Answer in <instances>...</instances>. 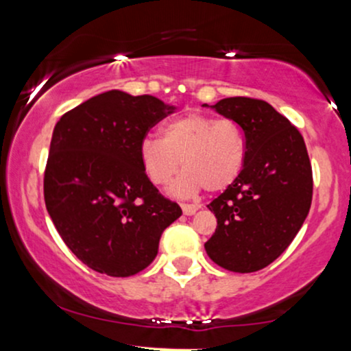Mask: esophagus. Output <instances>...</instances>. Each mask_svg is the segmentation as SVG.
Segmentation results:
<instances>
[{"label": "esophagus", "mask_w": 351, "mask_h": 351, "mask_svg": "<svg viewBox=\"0 0 351 351\" xmlns=\"http://www.w3.org/2000/svg\"><path fill=\"white\" fill-rule=\"evenodd\" d=\"M181 209H183V215L193 216L196 211H198L199 206L198 204H181Z\"/></svg>", "instance_id": "obj_1"}]
</instances>
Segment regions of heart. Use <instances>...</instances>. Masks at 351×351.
I'll return each mask as SVG.
<instances>
[{"instance_id":"heart-1","label":"heart","mask_w":351,"mask_h":351,"mask_svg":"<svg viewBox=\"0 0 351 351\" xmlns=\"http://www.w3.org/2000/svg\"><path fill=\"white\" fill-rule=\"evenodd\" d=\"M138 158L147 178L156 186L170 183L183 165L184 173L170 188L175 196H191L203 188L223 191L241 175L245 140L232 120L186 114L163 125L162 140L145 138Z\"/></svg>"}]
</instances>
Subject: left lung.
I'll return each mask as SVG.
<instances>
[{"mask_svg":"<svg viewBox=\"0 0 351 351\" xmlns=\"http://www.w3.org/2000/svg\"><path fill=\"white\" fill-rule=\"evenodd\" d=\"M211 108L243 128L245 160L234 183L208 204L217 226L204 249L228 271H261L289 247L308 215L307 148L300 132L264 100L228 97Z\"/></svg>","mask_w":351,"mask_h":351,"instance_id":"1","label":"left lung"}]
</instances>
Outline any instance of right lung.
I'll use <instances>...</instances> for the list:
<instances>
[{
	"mask_svg": "<svg viewBox=\"0 0 351 351\" xmlns=\"http://www.w3.org/2000/svg\"><path fill=\"white\" fill-rule=\"evenodd\" d=\"M176 110L153 95L108 90L60 117L44 173V201L67 247L112 277L143 271L181 216L145 175L138 147Z\"/></svg>",
	"mask_w": 351,
	"mask_h": 351,
	"instance_id": "add662e5",
	"label": "right lung"
}]
</instances>
